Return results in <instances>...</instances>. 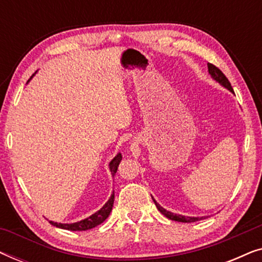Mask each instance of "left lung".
Instances as JSON below:
<instances>
[{
	"instance_id": "obj_1",
	"label": "left lung",
	"mask_w": 262,
	"mask_h": 262,
	"mask_svg": "<svg viewBox=\"0 0 262 262\" xmlns=\"http://www.w3.org/2000/svg\"><path fill=\"white\" fill-rule=\"evenodd\" d=\"M207 69H209V74L211 75V77H212L214 81L218 82V83H220L222 87L228 89L229 92H231L232 94H234V89H232L230 82L228 81V78L225 77V75L222 73V71L218 69L217 67H214L213 64L209 63V64H207ZM152 200H154V203H155L157 210H159L161 213L164 214V216H166L167 218H169V220H171V221L182 222V223H192V222H196V221L203 220V217H188V216H182V214L173 213V212H170V211H167L166 209H163V207L161 206L160 204L157 203L154 198H152Z\"/></svg>"
}]
</instances>
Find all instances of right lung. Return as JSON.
<instances>
[{"label": "right lung", "instance_id": "right-lung-1", "mask_svg": "<svg viewBox=\"0 0 262 262\" xmlns=\"http://www.w3.org/2000/svg\"><path fill=\"white\" fill-rule=\"evenodd\" d=\"M121 159H123V156H121L120 152H118L117 155L113 157V160L110 162L108 167H110V171H111V174H112V177L116 175L117 170H118V166H119ZM113 203H114V191L112 194H111L110 199L107 200V203L105 204V205H103L99 211H96L95 213H93L92 216H89L88 218H84V220H82L80 222H75V223H69V224L57 223V222H53V221H49V222H50V224L53 225V227L66 229V230H70V231L89 230V229H93V228H95L96 225L101 224L102 222L110 216L111 211H112V207H113Z\"/></svg>", "mask_w": 262, "mask_h": 262}]
</instances>
